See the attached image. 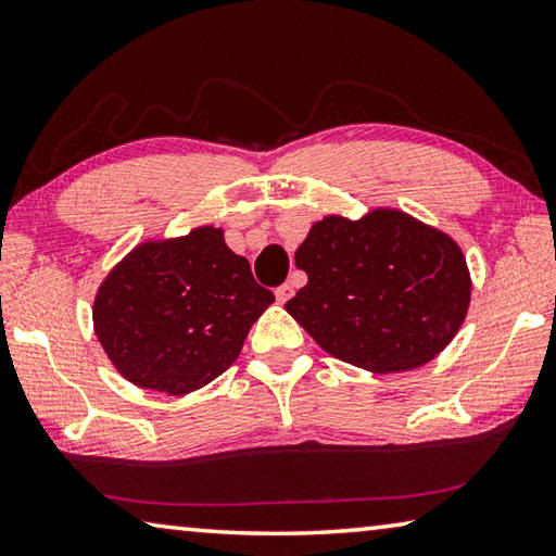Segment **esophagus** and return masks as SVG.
Segmentation results:
<instances>
[{"instance_id": "34e87169", "label": "esophagus", "mask_w": 556, "mask_h": 556, "mask_svg": "<svg viewBox=\"0 0 556 556\" xmlns=\"http://www.w3.org/2000/svg\"><path fill=\"white\" fill-rule=\"evenodd\" d=\"M277 301H279V304H287V301L291 299V296H294V287H291V285H285V287H279L277 289Z\"/></svg>"}]
</instances>
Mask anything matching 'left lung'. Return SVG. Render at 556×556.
I'll list each match as a JSON object with an SVG mask.
<instances>
[{"instance_id": "8db88e82", "label": "left lung", "mask_w": 556, "mask_h": 556, "mask_svg": "<svg viewBox=\"0 0 556 556\" xmlns=\"http://www.w3.org/2000/svg\"><path fill=\"white\" fill-rule=\"evenodd\" d=\"M308 285L287 312L326 353L375 375L427 365L470 306V271L448 232L400 208L324 215L296 250Z\"/></svg>"}]
</instances>
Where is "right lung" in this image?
<instances>
[{"label": "right lung", "instance_id": "add662e5", "mask_svg": "<svg viewBox=\"0 0 556 556\" xmlns=\"http://www.w3.org/2000/svg\"><path fill=\"white\" fill-rule=\"evenodd\" d=\"M271 301L225 230L199 225L178 238L137 242L100 281L92 328L127 382L188 394L238 361Z\"/></svg>", "mask_w": 556, "mask_h": 556}]
</instances>
